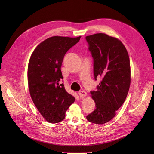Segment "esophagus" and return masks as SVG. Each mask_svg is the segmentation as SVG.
<instances>
[{
  "label": "esophagus",
  "instance_id": "esophagus-1",
  "mask_svg": "<svg viewBox=\"0 0 154 154\" xmlns=\"http://www.w3.org/2000/svg\"><path fill=\"white\" fill-rule=\"evenodd\" d=\"M78 94L80 96V97H85L86 96V93L84 91H79L78 92Z\"/></svg>",
  "mask_w": 154,
  "mask_h": 154
}]
</instances>
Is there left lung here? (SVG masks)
I'll return each instance as SVG.
<instances>
[{"mask_svg": "<svg viewBox=\"0 0 154 154\" xmlns=\"http://www.w3.org/2000/svg\"><path fill=\"white\" fill-rule=\"evenodd\" d=\"M85 38L93 58L95 80L102 77L97 90L90 91L96 109L86 119L103 124L115 117L127 97L131 79L130 59L126 48L116 38L96 33Z\"/></svg>", "mask_w": 154, "mask_h": 154, "instance_id": "left-lung-1", "label": "left lung"}]
</instances>
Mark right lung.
<instances>
[{
    "label": "right lung",
    "instance_id": "obj_1",
    "mask_svg": "<svg viewBox=\"0 0 154 154\" xmlns=\"http://www.w3.org/2000/svg\"><path fill=\"white\" fill-rule=\"evenodd\" d=\"M81 36H52L41 42L33 52L28 66V84L32 99L41 115L50 123H58L74 103L66 91L61 71L64 57Z\"/></svg>",
    "mask_w": 154,
    "mask_h": 154
}]
</instances>
